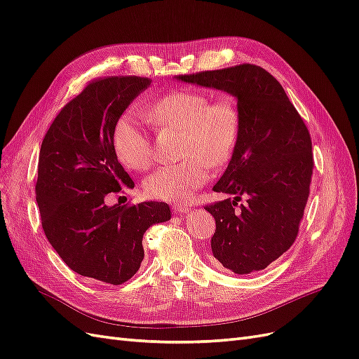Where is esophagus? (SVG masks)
<instances>
[{"label":"esophagus","instance_id":"1","mask_svg":"<svg viewBox=\"0 0 359 359\" xmlns=\"http://www.w3.org/2000/svg\"><path fill=\"white\" fill-rule=\"evenodd\" d=\"M173 211H175L177 214H182V212H189V211H191V206H189V205H182V203H177V205H173V208H172Z\"/></svg>","mask_w":359,"mask_h":359}]
</instances>
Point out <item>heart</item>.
Listing matches in <instances>:
<instances>
[{
  "label": "heart",
  "instance_id": "heart-1",
  "mask_svg": "<svg viewBox=\"0 0 359 359\" xmlns=\"http://www.w3.org/2000/svg\"><path fill=\"white\" fill-rule=\"evenodd\" d=\"M149 118L158 128L181 132V157L144 181L149 198L186 202L210 178V165L222 166L232 157L240 133V115L231 97H210L198 91H175L149 106ZM118 160L133 170H144L153 160V147L144 124L124 114L114 128Z\"/></svg>",
  "mask_w": 359,
  "mask_h": 359
}]
</instances>
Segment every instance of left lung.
<instances>
[{
  "mask_svg": "<svg viewBox=\"0 0 359 359\" xmlns=\"http://www.w3.org/2000/svg\"><path fill=\"white\" fill-rule=\"evenodd\" d=\"M175 79L236 99L240 133L212 187L231 198L205 206L215 219L212 264L240 276L265 269L298 235L313 173L309 130L283 86L253 64ZM241 198L245 203L238 207Z\"/></svg>",
  "mask_w": 359,
  "mask_h": 359,
  "instance_id": "left-lung-1",
  "label": "left lung"
}]
</instances>
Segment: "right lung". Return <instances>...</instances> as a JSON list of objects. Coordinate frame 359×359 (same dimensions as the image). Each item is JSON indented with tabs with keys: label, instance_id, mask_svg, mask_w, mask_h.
<instances>
[{
	"label": "right lung",
	"instance_id": "add662e5",
	"mask_svg": "<svg viewBox=\"0 0 359 359\" xmlns=\"http://www.w3.org/2000/svg\"><path fill=\"white\" fill-rule=\"evenodd\" d=\"M151 81L97 79L62 107L43 139L36 199L48 241L70 269L109 285L132 278L144 260L149 226L170 220L165 202L106 205L135 182L114 149L115 124Z\"/></svg>",
	"mask_w": 359,
	"mask_h": 359
}]
</instances>
